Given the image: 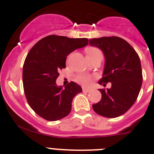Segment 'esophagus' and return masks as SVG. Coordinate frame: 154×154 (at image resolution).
Returning a JSON list of instances; mask_svg holds the SVG:
<instances>
[{
	"instance_id": "34e87169",
	"label": "esophagus",
	"mask_w": 154,
	"mask_h": 154,
	"mask_svg": "<svg viewBox=\"0 0 154 154\" xmlns=\"http://www.w3.org/2000/svg\"><path fill=\"white\" fill-rule=\"evenodd\" d=\"M90 91H91V90H90V89L85 88V87H84V88H83V92H84V93H90Z\"/></svg>"
}]
</instances>
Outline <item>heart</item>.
Here are the masks:
<instances>
[{
  "label": "heart",
  "mask_w": 154,
  "mask_h": 154,
  "mask_svg": "<svg viewBox=\"0 0 154 154\" xmlns=\"http://www.w3.org/2000/svg\"><path fill=\"white\" fill-rule=\"evenodd\" d=\"M100 50L97 49V48H88L86 50V53H87V55L88 54H91L94 52H97L99 51ZM77 81L78 82L79 84H83V85L88 86L91 84L92 79L90 78L89 76L87 75H80L77 77Z\"/></svg>",
  "instance_id": "b5f03b06"
}]
</instances>
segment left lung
Here are the masks:
<instances>
[{"label": "left lung", "instance_id": "1", "mask_svg": "<svg viewBox=\"0 0 154 154\" xmlns=\"http://www.w3.org/2000/svg\"><path fill=\"white\" fill-rule=\"evenodd\" d=\"M90 45L100 48L106 57L103 77L99 84L111 88L100 89L102 99L93 105L95 112L106 118L125 114L137 100L143 76L140 57L128 42L117 36L89 39Z\"/></svg>", "mask_w": 154, "mask_h": 154}]
</instances>
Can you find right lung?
Returning a JSON list of instances; mask_svg holds the SVG:
<instances>
[{"label": "right lung", "mask_w": 154, "mask_h": 154, "mask_svg": "<svg viewBox=\"0 0 154 154\" xmlns=\"http://www.w3.org/2000/svg\"><path fill=\"white\" fill-rule=\"evenodd\" d=\"M88 45L86 38H70L51 35L40 39L30 49L23 67L26 98L32 109L47 121L68 116L80 86L71 81L63 88L56 85L60 70L65 68L67 56Z\"/></svg>", "instance_id": "right-lung-1"}]
</instances>
